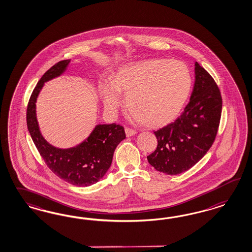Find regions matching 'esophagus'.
<instances>
[{"mask_svg":"<svg viewBox=\"0 0 252 252\" xmlns=\"http://www.w3.org/2000/svg\"><path fill=\"white\" fill-rule=\"evenodd\" d=\"M126 137H132V136H134V135H136L137 134V131L136 130L131 129V128H128V127H126Z\"/></svg>","mask_w":252,"mask_h":252,"instance_id":"obj_1","label":"esophagus"}]
</instances>
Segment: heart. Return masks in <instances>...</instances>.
Masks as SVG:
<instances>
[{
    "instance_id": "heart-1",
    "label": "heart",
    "mask_w": 252,
    "mask_h": 252,
    "mask_svg": "<svg viewBox=\"0 0 252 252\" xmlns=\"http://www.w3.org/2000/svg\"><path fill=\"white\" fill-rule=\"evenodd\" d=\"M190 87V73L184 63L151 59L119 67L111 83H99V93L109 114H114L121 104L120 94H124L126 106L138 122L159 128L176 119Z\"/></svg>"
}]
</instances>
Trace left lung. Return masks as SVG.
<instances>
[{"label":"left lung","mask_w":252,"mask_h":252,"mask_svg":"<svg viewBox=\"0 0 252 252\" xmlns=\"http://www.w3.org/2000/svg\"><path fill=\"white\" fill-rule=\"evenodd\" d=\"M221 105L218 86L196 62L190 100L175 122L154 132L158 145L147 157L150 164L170 176L179 175L194 166L214 143Z\"/></svg>","instance_id":"1"}]
</instances>
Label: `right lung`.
Wrapping results in <instances>:
<instances>
[{"instance_id":"1","label":"right lung","mask_w":252,"mask_h":252,"mask_svg":"<svg viewBox=\"0 0 252 252\" xmlns=\"http://www.w3.org/2000/svg\"><path fill=\"white\" fill-rule=\"evenodd\" d=\"M70 60L58 62L49 69L31 94L27 109V125L31 138L47 166L65 182L77 187L97 183L112 164L117 145L126 138L122 126L97 125L82 143L69 149H59L48 143L40 134L36 116V101L43 85L66 70Z\"/></svg>"}]
</instances>
